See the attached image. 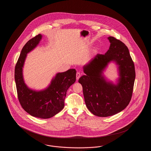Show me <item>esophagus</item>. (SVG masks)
I'll return each instance as SVG.
<instances>
[{
	"instance_id": "1",
	"label": "esophagus",
	"mask_w": 151,
	"mask_h": 151,
	"mask_svg": "<svg viewBox=\"0 0 151 151\" xmlns=\"http://www.w3.org/2000/svg\"><path fill=\"white\" fill-rule=\"evenodd\" d=\"M80 76H81V74L79 73V72H77L76 73V80H79V78H80Z\"/></svg>"
}]
</instances>
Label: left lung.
I'll use <instances>...</instances> for the list:
<instances>
[{
  "label": "left lung",
  "instance_id": "1",
  "mask_svg": "<svg viewBox=\"0 0 151 151\" xmlns=\"http://www.w3.org/2000/svg\"><path fill=\"white\" fill-rule=\"evenodd\" d=\"M108 39L110 43L108 51L104 55L97 54L84 65L86 75L79 79L86 107L93 114L101 117L115 115L127 106L135 79L134 63L127 47L114 37ZM111 61L118 67L119 78L116 84L108 81L103 73Z\"/></svg>",
  "mask_w": 151,
  "mask_h": 151
}]
</instances>
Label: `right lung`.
<instances>
[{
	"instance_id": "obj_1",
	"label": "right lung",
	"mask_w": 151,
	"mask_h": 151,
	"mask_svg": "<svg viewBox=\"0 0 151 151\" xmlns=\"http://www.w3.org/2000/svg\"><path fill=\"white\" fill-rule=\"evenodd\" d=\"M41 34L28 41L22 49L14 69V80L17 96L22 108L30 115L42 119L52 117L65 106L66 93L76 81L75 69L57 73L48 87L43 90L35 91L29 88L24 82L22 74L27 54L40 43Z\"/></svg>"
}]
</instances>
